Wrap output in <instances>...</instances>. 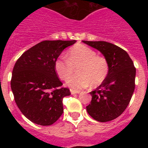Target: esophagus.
Wrapping results in <instances>:
<instances>
[{
	"instance_id": "34e87169",
	"label": "esophagus",
	"mask_w": 148,
	"mask_h": 148,
	"mask_svg": "<svg viewBox=\"0 0 148 148\" xmlns=\"http://www.w3.org/2000/svg\"><path fill=\"white\" fill-rule=\"evenodd\" d=\"M70 92H71V94H78L80 92V90H70Z\"/></svg>"
}]
</instances>
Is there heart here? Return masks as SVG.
I'll use <instances>...</instances> for the list:
<instances>
[{"label": "heart", "instance_id": "b5f03b06", "mask_svg": "<svg viewBox=\"0 0 148 148\" xmlns=\"http://www.w3.org/2000/svg\"><path fill=\"white\" fill-rule=\"evenodd\" d=\"M66 58L60 57L55 62L54 68L58 78L66 81L78 69V75L67 81L72 89H82L91 85L97 87L105 81L110 72L108 60L97 56L95 50L84 44H78L68 50Z\"/></svg>", "mask_w": 148, "mask_h": 148}]
</instances>
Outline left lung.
Here are the masks:
<instances>
[{"mask_svg": "<svg viewBox=\"0 0 148 148\" xmlns=\"http://www.w3.org/2000/svg\"><path fill=\"white\" fill-rule=\"evenodd\" d=\"M100 51L108 60L110 72L104 82L90 92L92 100L87 113L100 122L115 119L128 106L135 89L136 67L126 51L106 41L83 40Z\"/></svg>", "mask_w": 148, "mask_h": 148, "instance_id": "obj_1", "label": "left lung"}]
</instances>
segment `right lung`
<instances>
[{
  "instance_id": "1",
  "label": "right lung",
  "mask_w": 148,
  "mask_h": 148,
  "mask_svg": "<svg viewBox=\"0 0 148 148\" xmlns=\"http://www.w3.org/2000/svg\"><path fill=\"white\" fill-rule=\"evenodd\" d=\"M75 42L44 40L17 60L11 79L14 99L21 113L35 124L51 125L62 115L63 99L71 93L61 87L54 65L62 51Z\"/></svg>"
}]
</instances>
